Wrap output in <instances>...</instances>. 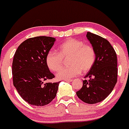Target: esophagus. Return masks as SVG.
<instances>
[{"label": "esophagus", "mask_w": 129, "mask_h": 129, "mask_svg": "<svg viewBox=\"0 0 129 129\" xmlns=\"http://www.w3.org/2000/svg\"><path fill=\"white\" fill-rule=\"evenodd\" d=\"M64 81L70 82H72V79H64Z\"/></svg>", "instance_id": "esophagus-1"}]
</instances>
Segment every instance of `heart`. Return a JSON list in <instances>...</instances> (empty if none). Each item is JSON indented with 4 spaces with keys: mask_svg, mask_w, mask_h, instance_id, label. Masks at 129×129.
Returning a JSON list of instances; mask_svg holds the SVG:
<instances>
[{
    "mask_svg": "<svg viewBox=\"0 0 129 129\" xmlns=\"http://www.w3.org/2000/svg\"><path fill=\"white\" fill-rule=\"evenodd\" d=\"M70 56V66L60 69L62 58ZM96 55L92 47L85 45L83 41L70 39L62 43L58 47V53L55 51L48 52L46 56V63L52 71L59 70L56 74L58 79H71L78 76L81 70L87 73L95 63Z\"/></svg>",
    "mask_w": 129,
    "mask_h": 129,
    "instance_id": "heart-1",
    "label": "heart"
}]
</instances>
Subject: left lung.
<instances>
[{"label": "left lung", "mask_w": 129, "mask_h": 129, "mask_svg": "<svg viewBox=\"0 0 129 129\" xmlns=\"http://www.w3.org/2000/svg\"><path fill=\"white\" fill-rule=\"evenodd\" d=\"M87 38L95 50V63L85 75L82 87L76 92L79 98L88 104L104 100L117 82V61L116 52L110 43L100 36L87 32Z\"/></svg>", "instance_id": "8db88e82"}]
</instances>
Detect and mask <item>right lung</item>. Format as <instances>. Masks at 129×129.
Returning a JSON list of instances; mask_svg holds the SVG:
<instances>
[{"label": "right lung", "instance_id": "obj_1", "mask_svg": "<svg viewBox=\"0 0 129 129\" xmlns=\"http://www.w3.org/2000/svg\"><path fill=\"white\" fill-rule=\"evenodd\" d=\"M55 40L47 36L27 39L15 53L12 63L13 85L21 98L31 105L45 106L56 96L59 82L44 83L55 77L47 65L46 56Z\"/></svg>", "mask_w": 129, "mask_h": 129}]
</instances>
